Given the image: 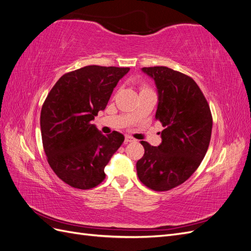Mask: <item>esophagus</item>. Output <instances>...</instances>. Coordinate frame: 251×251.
Segmentation results:
<instances>
[{
    "instance_id": "1",
    "label": "esophagus",
    "mask_w": 251,
    "mask_h": 251,
    "mask_svg": "<svg viewBox=\"0 0 251 251\" xmlns=\"http://www.w3.org/2000/svg\"><path fill=\"white\" fill-rule=\"evenodd\" d=\"M133 141H135V139H134L133 137H131V136H128V135L126 136V138H125V142H126V143L133 142Z\"/></svg>"
}]
</instances>
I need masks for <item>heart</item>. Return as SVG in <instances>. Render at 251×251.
<instances>
[{
    "label": "heart",
    "mask_w": 251,
    "mask_h": 251,
    "mask_svg": "<svg viewBox=\"0 0 251 251\" xmlns=\"http://www.w3.org/2000/svg\"><path fill=\"white\" fill-rule=\"evenodd\" d=\"M144 90H150V88L146 85H143V86H141V91H144Z\"/></svg>",
    "instance_id": "heart-1"
}]
</instances>
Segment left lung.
I'll list each match as a JSON object with an SVG mask.
<instances>
[{"label": "left lung", "mask_w": 251, "mask_h": 251, "mask_svg": "<svg viewBox=\"0 0 251 251\" xmlns=\"http://www.w3.org/2000/svg\"><path fill=\"white\" fill-rule=\"evenodd\" d=\"M158 89L155 119L164 130L162 142L153 147L141 141L144 155L137 161V175L147 187L166 192L185 182L199 168L211 136L209 104L196 81L171 68L144 67Z\"/></svg>", "instance_id": "left-lung-1"}]
</instances>
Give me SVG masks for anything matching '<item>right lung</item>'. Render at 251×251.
I'll list each match as a JSON object with an SVG mask.
<instances>
[{
    "label": "right lung",
    "instance_id": "obj_1",
    "mask_svg": "<svg viewBox=\"0 0 251 251\" xmlns=\"http://www.w3.org/2000/svg\"><path fill=\"white\" fill-rule=\"evenodd\" d=\"M130 68L86 66L64 74L41 111L47 161L66 184L90 189L105 178L104 166L123 144V134L102 135L91 124L105 109L114 88Z\"/></svg>",
    "mask_w": 251,
    "mask_h": 251
}]
</instances>
